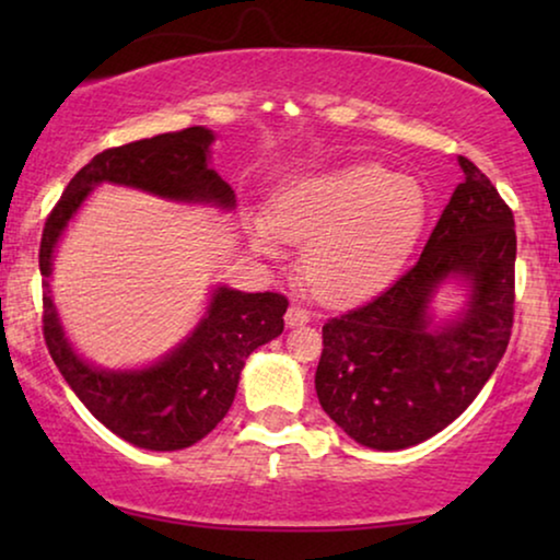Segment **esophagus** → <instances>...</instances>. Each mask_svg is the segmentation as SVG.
Masks as SVG:
<instances>
[{
  "instance_id": "1",
  "label": "esophagus",
  "mask_w": 560,
  "mask_h": 560,
  "mask_svg": "<svg viewBox=\"0 0 560 560\" xmlns=\"http://www.w3.org/2000/svg\"><path fill=\"white\" fill-rule=\"evenodd\" d=\"M308 320H311V311L301 308V305H290L288 313H285V324H288L290 328L308 324Z\"/></svg>"
}]
</instances>
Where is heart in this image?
I'll return each mask as SVG.
<instances>
[{
    "label": "heart",
    "instance_id": "heart-1",
    "mask_svg": "<svg viewBox=\"0 0 560 560\" xmlns=\"http://www.w3.org/2000/svg\"><path fill=\"white\" fill-rule=\"evenodd\" d=\"M425 217L418 180L362 163L293 178L275 196L270 219L252 217L247 232L265 257H280V240L305 242L301 267L313 293L349 303L400 272Z\"/></svg>",
    "mask_w": 560,
    "mask_h": 560
}]
</instances>
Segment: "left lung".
I'll list each match as a JSON object with an SVG mask.
<instances>
[{"mask_svg":"<svg viewBox=\"0 0 560 560\" xmlns=\"http://www.w3.org/2000/svg\"><path fill=\"white\" fill-rule=\"evenodd\" d=\"M423 255L370 303L324 326L316 395L359 446H418L469 408L508 349L515 303V219L471 160ZM454 284L463 308L432 311Z\"/></svg>","mask_w":560,"mask_h":560,"instance_id":"obj_1","label":"left lung"}]
</instances>
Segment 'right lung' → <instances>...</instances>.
Listing matches in <instances>:
<instances>
[{
	"label": "right lung",
	"instance_id": "obj_1",
	"mask_svg": "<svg viewBox=\"0 0 560 560\" xmlns=\"http://www.w3.org/2000/svg\"><path fill=\"white\" fill-rule=\"evenodd\" d=\"M213 142L211 129L188 127L98 152L73 175L43 229V334L52 362L91 416L137 448L180 451L209 435L232 408L247 357L282 334L288 301L219 282L201 318L173 349L150 364L112 370L89 362L60 324L52 259L68 224L104 183L180 206L234 211V190L211 165Z\"/></svg>",
	"mask_w": 560,
	"mask_h": 560
}]
</instances>
